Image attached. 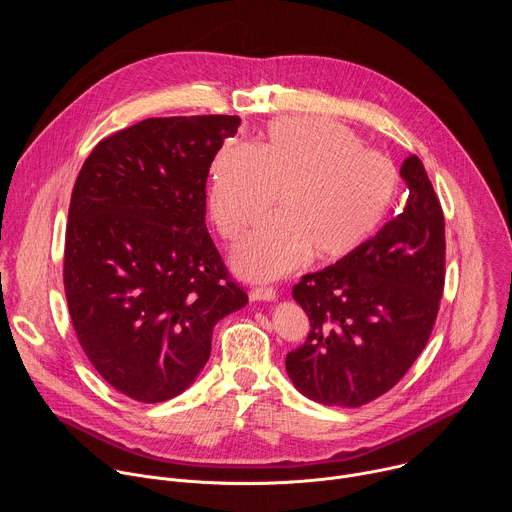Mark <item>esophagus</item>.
I'll return each instance as SVG.
<instances>
[{"mask_svg":"<svg viewBox=\"0 0 512 512\" xmlns=\"http://www.w3.org/2000/svg\"><path fill=\"white\" fill-rule=\"evenodd\" d=\"M249 298L253 302H273L277 298V291L273 287H253L249 291Z\"/></svg>","mask_w":512,"mask_h":512,"instance_id":"1","label":"esophagus"}]
</instances>
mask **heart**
<instances>
[{"label": "heart", "mask_w": 512, "mask_h": 512, "mask_svg": "<svg viewBox=\"0 0 512 512\" xmlns=\"http://www.w3.org/2000/svg\"><path fill=\"white\" fill-rule=\"evenodd\" d=\"M397 170L364 150L348 127L316 117L269 123L253 152L227 148L214 164L210 210L225 239H235L279 200L273 214L231 251L239 275L275 279L308 255L338 261L367 243L397 196Z\"/></svg>", "instance_id": "1"}]
</instances>
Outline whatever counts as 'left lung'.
<instances>
[{"label": "left lung", "mask_w": 512, "mask_h": 512, "mask_svg": "<svg viewBox=\"0 0 512 512\" xmlns=\"http://www.w3.org/2000/svg\"><path fill=\"white\" fill-rule=\"evenodd\" d=\"M401 176L409 186L403 212L294 287L310 334L287 354L285 371L316 403L360 407L387 393L425 348L440 310L444 212L417 156L403 162Z\"/></svg>", "instance_id": "obj_1"}]
</instances>
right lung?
<instances>
[{"label": "right lung", "mask_w": 512, "mask_h": 512, "mask_svg": "<svg viewBox=\"0 0 512 512\" xmlns=\"http://www.w3.org/2000/svg\"><path fill=\"white\" fill-rule=\"evenodd\" d=\"M237 115L139 121L95 145L68 208L64 291L77 338L119 393L160 403L210 356L249 298L206 225V178Z\"/></svg>", "instance_id": "1"}]
</instances>
